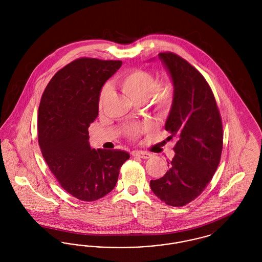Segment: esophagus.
Here are the masks:
<instances>
[{
	"mask_svg": "<svg viewBox=\"0 0 262 262\" xmlns=\"http://www.w3.org/2000/svg\"><path fill=\"white\" fill-rule=\"evenodd\" d=\"M132 155L135 157H139L142 159H148L152 155L148 152H144V151H133Z\"/></svg>",
	"mask_w": 262,
	"mask_h": 262,
	"instance_id": "34e87169",
	"label": "esophagus"
}]
</instances>
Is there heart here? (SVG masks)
<instances>
[{
    "label": "heart",
    "instance_id": "heart-1",
    "mask_svg": "<svg viewBox=\"0 0 262 262\" xmlns=\"http://www.w3.org/2000/svg\"><path fill=\"white\" fill-rule=\"evenodd\" d=\"M118 82L123 92L134 102L149 101L154 112L163 116L169 112L173 103V90L169 83H158L156 76L149 72L142 70H132L121 75ZM109 90L106 85L100 93V104L105 99ZM142 125H133L128 127L127 134L136 137L142 133Z\"/></svg>",
    "mask_w": 262,
    "mask_h": 262
}]
</instances>
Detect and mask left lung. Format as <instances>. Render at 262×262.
Wrapping results in <instances>:
<instances>
[{
	"label": "left lung",
	"mask_w": 262,
	"mask_h": 262,
	"mask_svg": "<svg viewBox=\"0 0 262 262\" xmlns=\"http://www.w3.org/2000/svg\"><path fill=\"white\" fill-rule=\"evenodd\" d=\"M158 57L174 86L165 129L177 143L169 170L151 180L150 187L166 204L184 206L200 195L217 170L223 147L222 121L211 88L200 72L174 53Z\"/></svg>",
	"instance_id": "left-lung-1"
}]
</instances>
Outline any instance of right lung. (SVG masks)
I'll use <instances>...</instances> for the list:
<instances>
[{
  "mask_svg": "<svg viewBox=\"0 0 262 262\" xmlns=\"http://www.w3.org/2000/svg\"><path fill=\"white\" fill-rule=\"evenodd\" d=\"M121 66V61L77 59L52 77L41 98L40 149L61 187L77 200L94 201L112 191L129 158L124 150L91 148L88 140L101 89Z\"/></svg>",
  "mask_w": 262,
  "mask_h": 262,
  "instance_id": "obj_1",
  "label": "right lung"
}]
</instances>
